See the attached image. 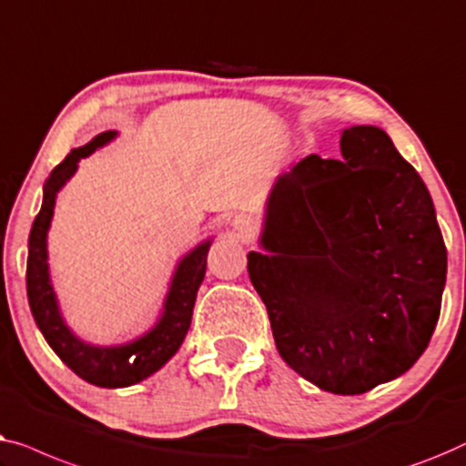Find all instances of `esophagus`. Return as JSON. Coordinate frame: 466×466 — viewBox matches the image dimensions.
I'll use <instances>...</instances> for the list:
<instances>
[{
	"label": "esophagus",
	"instance_id": "1",
	"mask_svg": "<svg viewBox=\"0 0 466 466\" xmlns=\"http://www.w3.org/2000/svg\"><path fill=\"white\" fill-rule=\"evenodd\" d=\"M232 226H234V230L242 236V238H248V236L255 232V228H258V224H255V219L251 218V215H236Z\"/></svg>",
	"mask_w": 466,
	"mask_h": 466
}]
</instances>
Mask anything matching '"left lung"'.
Returning <instances> with one entry per match:
<instances>
[{"instance_id": "1", "label": "left lung", "mask_w": 466, "mask_h": 466, "mask_svg": "<svg viewBox=\"0 0 466 466\" xmlns=\"http://www.w3.org/2000/svg\"><path fill=\"white\" fill-rule=\"evenodd\" d=\"M342 160L306 156L274 183L248 277L285 363L336 395L414 365L435 331L448 251L431 194L378 127H350Z\"/></svg>"}]
</instances>
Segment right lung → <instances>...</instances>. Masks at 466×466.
Here are the masks:
<instances>
[{
  "label": "right lung",
  "instance_id": "right-lung-1",
  "mask_svg": "<svg viewBox=\"0 0 466 466\" xmlns=\"http://www.w3.org/2000/svg\"><path fill=\"white\" fill-rule=\"evenodd\" d=\"M114 137L116 130L96 135L84 147L71 149L67 158L52 170L44 186L42 208H39L29 234L27 258V298L39 331L44 333L46 342L71 371L90 384L103 386V389H122V386L141 382L154 371H158L179 350L189 323H192L196 293L205 279L207 253L211 247V240L202 242L179 261L175 277L170 280L165 312L146 336L124 346H93L71 333L58 312L55 289L50 285L46 236H48L52 213H55L58 189L76 173L80 158H86Z\"/></svg>",
  "mask_w": 466,
  "mask_h": 466
}]
</instances>
